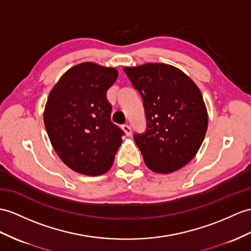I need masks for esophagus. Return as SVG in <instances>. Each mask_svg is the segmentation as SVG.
<instances>
[{"instance_id": "obj_1", "label": "esophagus", "mask_w": 251, "mask_h": 251, "mask_svg": "<svg viewBox=\"0 0 251 251\" xmlns=\"http://www.w3.org/2000/svg\"><path fill=\"white\" fill-rule=\"evenodd\" d=\"M122 130L125 131V133H126V136H130L131 134H132V129H131V126H130L124 125V126H122Z\"/></svg>"}]
</instances>
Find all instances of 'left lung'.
<instances>
[{
  "instance_id": "8db88e82",
  "label": "left lung",
  "mask_w": 251,
  "mask_h": 251,
  "mask_svg": "<svg viewBox=\"0 0 251 251\" xmlns=\"http://www.w3.org/2000/svg\"><path fill=\"white\" fill-rule=\"evenodd\" d=\"M143 98L147 129L134 134L146 166L170 174L191 162L207 130V111L193 79L176 67L149 63L125 67Z\"/></svg>"
}]
</instances>
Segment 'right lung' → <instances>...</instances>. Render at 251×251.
<instances>
[{
  "label": "right lung",
  "instance_id": "obj_1",
  "mask_svg": "<svg viewBox=\"0 0 251 251\" xmlns=\"http://www.w3.org/2000/svg\"><path fill=\"white\" fill-rule=\"evenodd\" d=\"M118 71L82 63L55 84L45 107L44 121L53 148L67 166L86 176L108 172L124 132L111 121L106 91Z\"/></svg>",
  "mask_w": 251,
  "mask_h": 251
}]
</instances>
